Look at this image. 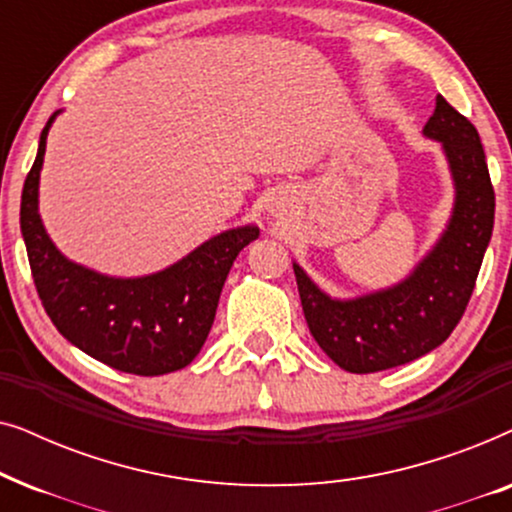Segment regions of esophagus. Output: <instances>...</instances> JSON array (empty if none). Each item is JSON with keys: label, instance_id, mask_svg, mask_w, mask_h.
I'll return each instance as SVG.
<instances>
[{"label": "esophagus", "instance_id": "34e87169", "mask_svg": "<svg viewBox=\"0 0 512 512\" xmlns=\"http://www.w3.org/2000/svg\"><path fill=\"white\" fill-rule=\"evenodd\" d=\"M268 212L270 216H275V219H289L293 214V198H289L286 193L272 195L268 202Z\"/></svg>", "mask_w": 512, "mask_h": 512}]
</instances>
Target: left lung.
Masks as SVG:
<instances>
[{
    "mask_svg": "<svg viewBox=\"0 0 512 512\" xmlns=\"http://www.w3.org/2000/svg\"><path fill=\"white\" fill-rule=\"evenodd\" d=\"M424 137L443 146L454 181V207L436 247L403 282L338 300L293 263L310 333L349 373L403 366L443 345L471 300L492 240L494 188L475 125L438 95Z\"/></svg>",
    "mask_w": 512,
    "mask_h": 512,
    "instance_id": "obj_1",
    "label": "left lung"
}]
</instances>
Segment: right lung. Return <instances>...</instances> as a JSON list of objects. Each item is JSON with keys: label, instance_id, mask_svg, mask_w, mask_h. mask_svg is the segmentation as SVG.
I'll use <instances>...</instances> for the list:
<instances>
[{"label": "right lung", "instance_id": "obj_1", "mask_svg": "<svg viewBox=\"0 0 512 512\" xmlns=\"http://www.w3.org/2000/svg\"><path fill=\"white\" fill-rule=\"evenodd\" d=\"M20 198L34 286L55 328L93 359L132 375L186 368L205 345L216 305L237 254L258 237L256 226L223 230L170 268L144 277H109L60 254L39 216V174L53 118Z\"/></svg>", "mask_w": 512, "mask_h": 512}]
</instances>
